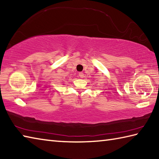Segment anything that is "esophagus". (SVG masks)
Segmentation results:
<instances>
[{
	"mask_svg": "<svg viewBox=\"0 0 159 159\" xmlns=\"http://www.w3.org/2000/svg\"><path fill=\"white\" fill-rule=\"evenodd\" d=\"M78 75H79V77H81V78L84 77V73H83V72H79V74H78Z\"/></svg>",
	"mask_w": 159,
	"mask_h": 159,
	"instance_id": "1",
	"label": "esophagus"
}]
</instances>
